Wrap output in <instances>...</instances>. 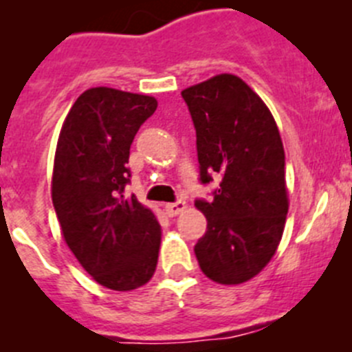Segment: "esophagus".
<instances>
[{
    "label": "esophagus",
    "instance_id": "esophagus-1",
    "mask_svg": "<svg viewBox=\"0 0 352 352\" xmlns=\"http://www.w3.org/2000/svg\"><path fill=\"white\" fill-rule=\"evenodd\" d=\"M186 209V204L183 201L173 202V204H166L164 206V211H166L167 216H176L179 212H183Z\"/></svg>",
    "mask_w": 352,
    "mask_h": 352
}]
</instances>
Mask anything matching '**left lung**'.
Segmentation results:
<instances>
[{
	"label": "left lung",
	"mask_w": 352,
	"mask_h": 352,
	"mask_svg": "<svg viewBox=\"0 0 352 352\" xmlns=\"http://www.w3.org/2000/svg\"><path fill=\"white\" fill-rule=\"evenodd\" d=\"M197 134L201 183L220 186L197 199L208 230L193 251L220 285L256 276L276 253L288 214L285 148L272 113L239 76L216 75L182 92Z\"/></svg>",
	"instance_id": "8db88e82"
}]
</instances>
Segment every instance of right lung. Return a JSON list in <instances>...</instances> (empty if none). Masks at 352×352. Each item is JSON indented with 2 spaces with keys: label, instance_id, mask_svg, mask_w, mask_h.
Returning a JSON list of instances; mask_svg holds the SVG:
<instances>
[{
  "label": "right lung",
  "instance_id": "right-lung-1",
  "mask_svg": "<svg viewBox=\"0 0 352 352\" xmlns=\"http://www.w3.org/2000/svg\"><path fill=\"white\" fill-rule=\"evenodd\" d=\"M155 109L151 96L89 89L57 140L52 202L64 241L80 265L115 292L146 285L159 260V221L134 195L124 197L131 144Z\"/></svg>",
  "mask_w": 352,
  "mask_h": 352
}]
</instances>
